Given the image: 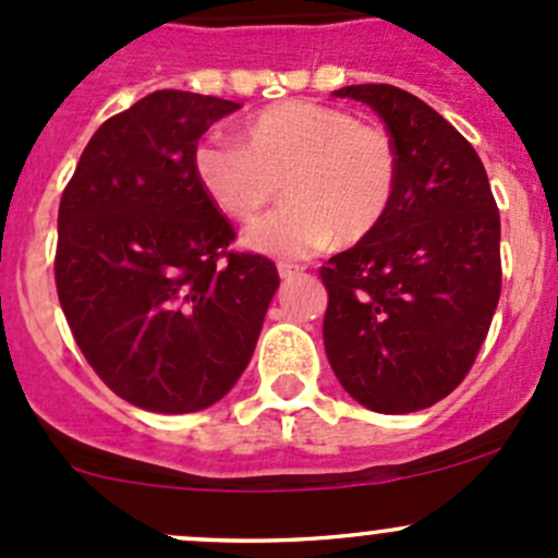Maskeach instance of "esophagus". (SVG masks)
I'll use <instances>...</instances> for the list:
<instances>
[{
	"instance_id": "obj_1",
	"label": "esophagus",
	"mask_w": 558,
	"mask_h": 558,
	"mask_svg": "<svg viewBox=\"0 0 558 558\" xmlns=\"http://www.w3.org/2000/svg\"><path fill=\"white\" fill-rule=\"evenodd\" d=\"M302 269H305V267H300V264H289V262H280L278 264V275L283 280H291V278H294V275H300Z\"/></svg>"
}]
</instances>
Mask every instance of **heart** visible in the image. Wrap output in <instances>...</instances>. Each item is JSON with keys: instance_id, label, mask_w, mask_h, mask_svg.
I'll use <instances>...</instances> for the list:
<instances>
[{"instance_id": "obj_1", "label": "heart", "mask_w": 558, "mask_h": 558, "mask_svg": "<svg viewBox=\"0 0 558 558\" xmlns=\"http://www.w3.org/2000/svg\"><path fill=\"white\" fill-rule=\"evenodd\" d=\"M194 174L227 218L256 221L278 185L289 205L245 232V247L305 258L335 240L369 238L397 191V148L378 126L318 102H278L240 129V145L202 143Z\"/></svg>"}]
</instances>
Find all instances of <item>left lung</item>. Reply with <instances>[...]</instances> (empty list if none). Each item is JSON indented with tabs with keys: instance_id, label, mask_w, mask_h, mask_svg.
<instances>
[{
	"instance_id": "obj_1",
	"label": "left lung",
	"mask_w": 558,
	"mask_h": 558,
	"mask_svg": "<svg viewBox=\"0 0 558 558\" xmlns=\"http://www.w3.org/2000/svg\"><path fill=\"white\" fill-rule=\"evenodd\" d=\"M373 107L397 148V191L369 238L329 258L324 348L375 413L432 408L470 373L502 289L499 210L481 156L429 105L386 83L335 92Z\"/></svg>"
}]
</instances>
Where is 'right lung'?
<instances>
[{
  "mask_svg": "<svg viewBox=\"0 0 558 558\" xmlns=\"http://www.w3.org/2000/svg\"><path fill=\"white\" fill-rule=\"evenodd\" d=\"M238 102L154 92L94 132L59 205L56 291L77 348L150 413H196L232 391L278 291L194 174L199 137Z\"/></svg>",
  "mask_w": 558,
  "mask_h": 558,
  "instance_id": "right-lung-1",
  "label": "right lung"
}]
</instances>
